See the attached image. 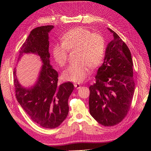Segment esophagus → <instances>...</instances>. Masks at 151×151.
<instances>
[{"label":"esophagus","instance_id":"obj_1","mask_svg":"<svg viewBox=\"0 0 151 151\" xmlns=\"http://www.w3.org/2000/svg\"><path fill=\"white\" fill-rule=\"evenodd\" d=\"M74 86H75V88L76 89H80L81 88V85H80V84H79V83H75Z\"/></svg>","mask_w":151,"mask_h":151}]
</instances>
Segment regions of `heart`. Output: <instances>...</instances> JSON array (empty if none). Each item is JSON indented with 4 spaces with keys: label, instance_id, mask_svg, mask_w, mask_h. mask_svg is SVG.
<instances>
[{
    "label": "heart",
    "instance_id": "heart-1",
    "mask_svg": "<svg viewBox=\"0 0 151 151\" xmlns=\"http://www.w3.org/2000/svg\"><path fill=\"white\" fill-rule=\"evenodd\" d=\"M62 42L53 46V57L60 67L65 66L68 51L75 50V60L63 72L67 81L80 83L89 73V68L100 65L104 59L106 42L100 34L92 33L89 30L78 27L68 31L62 37Z\"/></svg>",
    "mask_w": 151,
    "mask_h": 151
}]
</instances>
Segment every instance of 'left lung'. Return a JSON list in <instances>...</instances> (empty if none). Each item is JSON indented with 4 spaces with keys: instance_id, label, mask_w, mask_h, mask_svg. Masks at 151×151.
Returning a JSON list of instances; mask_svg holds the SVG:
<instances>
[{
    "instance_id": "1",
    "label": "left lung",
    "mask_w": 151,
    "mask_h": 151,
    "mask_svg": "<svg viewBox=\"0 0 151 151\" xmlns=\"http://www.w3.org/2000/svg\"><path fill=\"white\" fill-rule=\"evenodd\" d=\"M114 38L107 45L96 82L89 87L91 115L106 127L120 123L127 114L134 92L133 61L128 46L109 28Z\"/></svg>"
}]
</instances>
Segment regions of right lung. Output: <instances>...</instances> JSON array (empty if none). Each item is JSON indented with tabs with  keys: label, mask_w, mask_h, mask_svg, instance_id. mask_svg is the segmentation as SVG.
I'll use <instances>...</instances> for the list:
<instances>
[{
	"label": "right lung",
	"mask_w": 151,
	"mask_h": 151,
	"mask_svg": "<svg viewBox=\"0 0 151 151\" xmlns=\"http://www.w3.org/2000/svg\"><path fill=\"white\" fill-rule=\"evenodd\" d=\"M53 27L43 26L33 29L19 51L18 60L26 53L40 57L43 64L36 84L29 89L24 88L15 70L13 72L16 98L32 121L46 129L56 128L65 119L68 100L74 89L71 82L58 85V73L50 63L48 33Z\"/></svg>",
	"instance_id": "obj_1"
}]
</instances>
